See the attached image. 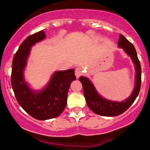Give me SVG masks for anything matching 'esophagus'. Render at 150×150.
Returning a JSON list of instances; mask_svg holds the SVG:
<instances>
[{"label": "esophagus", "instance_id": "1", "mask_svg": "<svg viewBox=\"0 0 150 150\" xmlns=\"http://www.w3.org/2000/svg\"><path fill=\"white\" fill-rule=\"evenodd\" d=\"M83 69L81 67H78L75 69V74L77 78H79V77L83 75Z\"/></svg>", "mask_w": 150, "mask_h": 150}]
</instances>
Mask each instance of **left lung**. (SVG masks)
I'll return each instance as SVG.
<instances>
[{"label":"left lung","mask_w":150,"mask_h":150,"mask_svg":"<svg viewBox=\"0 0 150 150\" xmlns=\"http://www.w3.org/2000/svg\"><path fill=\"white\" fill-rule=\"evenodd\" d=\"M117 46L119 48L123 49L125 54H127L131 57L134 64V67H135V85H134V90L131 96H129L126 99L122 102L108 100L102 97L98 93L94 85L88 78L84 76H81L79 78L80 81L82 83L83 88V93L87 105L94 113L99 115L106 116V117H113V116L119 115L126 111L138 96L141 88L142 69H141L140 62L139 61L137 51L134 45L130 43L122 35L120 34Z\"/></svg>","instance_id":"left-lung-1"}]
</instances>
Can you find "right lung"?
<instances>
[{"mask_svg": "<svg viewBox=\"0 0 150 150\" xmlns=\"http://www.w3.org/2000/svg\"><path fill=\"white\" fill-rule=\"evenodd\" d=\"M43 30L28 36L15 54L12 62L11 86L19 105L30 116L39 120L58 117L67 105L71 83L76 79L75 69L56 71L40 90L30 87L24 76L32 46L46 38Z\"/></svg>", "mask_w": 150, "mask_h": 150, "instance_id": "1", "label": "right lung"}]
</instances>
